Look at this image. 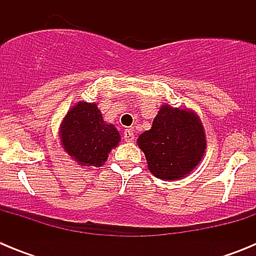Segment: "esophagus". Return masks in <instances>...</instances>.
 <instances>
[{
	"mask_svg": "<svg viewBox=\"0 0 256 256\" xmlns=\"http://www.w3.org/2000/svg\"><path fill=\"white\" fill-rule=\"evenodd\" d=\"M124 141L126 142H133L134 141V133H133V130H124Z\"/></svg>",
	"mask_w": 256,
	"mask_h": 256,
	"instance_id": "esophagus-1",
	"label": "esophagus"
}]
</instances>
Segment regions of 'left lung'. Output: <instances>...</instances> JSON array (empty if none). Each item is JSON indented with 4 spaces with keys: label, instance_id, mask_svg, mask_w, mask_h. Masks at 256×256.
Wrapping results in <instances>:
<instances>
[{
    "label": "left lung",
    "instance_id": "left-lung-1",
    "mask_svg": "<svg viewBox=\"0 0 256 256\" xmlns=\"http://www.w3.org/2000/svg\"><path fill=\"white\" fill-rule=\"evenodd\" d=\"M151 173L162 180H180L204 156L206 140L195 112L162 105L150 130L137 140Z\"/></svg>",
    "mask_w": 256,
    "mask_h": 256
}]
</instances>
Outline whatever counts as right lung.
Here are the masks:
<instances>
[{
    "mask_svg": "<svg viewBox=\"0 0 256 256\" xmlns=\"http://www.w3.org/2000/svg\"><path fill=\"white\" fill-rule=\"evenodd\" d=\"M64 150L84 166H101L120 141L112 124H106L96 104L78 102L64 118L60 130Z\"/></svg>",
    "mask_w": 256,
    "mask_h": 256,
    "instance_id": "right-lung-1",
    "label": "right lung"
}]
</instances>
